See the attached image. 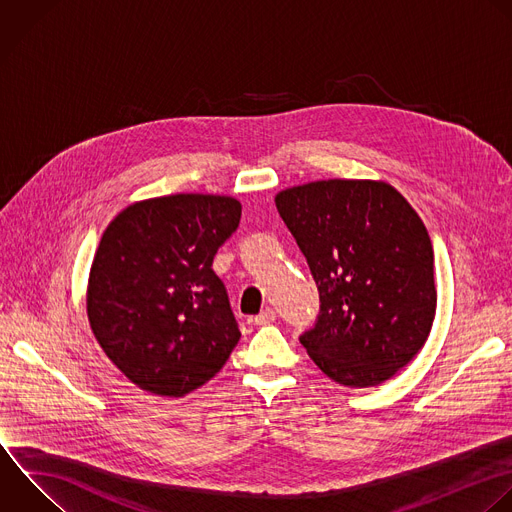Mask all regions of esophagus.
Returning a JSON list of instances; mask_svg holds the SVG:
<instances>
[{"label": "esophagus", "instance_id": "34e87169", "mask_svg": "<svg viewBox=\"0 0 512 512\" xmlns=\"http://www.w3.org/2000/svg\"><path fill=\"white\" fill-rule=\"evenodd\" d=\"M276 320V312L272 310V308H266V310H262L258 316H254V322L258 324V326H266V324H270V322H274Z\"/></svg>", "mask_w": 512, "mask_h": 512}]
</instances>
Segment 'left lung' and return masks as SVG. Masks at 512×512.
Masks as SVG:
<instances>
[{"label":"left lung","mask_w":512,"mask_h":512,"mask_svg":"<svg viewBox=\"0 0 512 512\" xmlns=\"http://www.w3.org/2000/svg\"><path fill=\"white\" fill-rule=\"evenodd\" d=\"M274 200L320 294L302 346L342 386L392 378L424 346L436 312L434 252L420 216L380 180H318Z\"/></svg>","instance_id":"1"}]
</instances>
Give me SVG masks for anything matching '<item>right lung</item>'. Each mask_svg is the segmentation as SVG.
Here are the masks:
<instances>
[{
	"label": "right lung",
	"mask_w": 512,
	"mask_h": 512,
	"mask_svg": "<svg viewBox=\"0 0 512 512\" xmlns=\"http://www.w3.org/2000/svg\"><path fill=\"white\" fill-rule=\"evenodd\" d=\"M240 214L230 196L174 194L130 204L106 228L88 280V320L138 388L186 396L216 376L238 344L212 262Z\"/></svg>",
	"instance_id": "obj_1"
}]
</instances>
